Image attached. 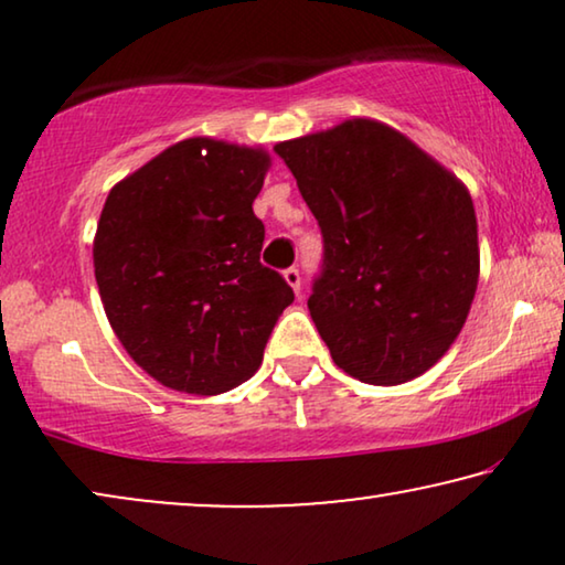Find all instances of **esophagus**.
I'll return each instance as SVG.
<instances>
[{
  "mask_svg": "<svg viewBox=\"0 0 565 565\" xmlns=\"http://www.w3.org/2000/svg\"><path fill=\"white\" fill-rule=\"evenodd\" d=\"M285 280L296 292H300V285H303V277H300V269L298 267H288L285 269Z\"/></svg>",
  "mask_w": 565,
  "mask_h": 565,
  "instance_id": "esophagus-1",
  "label": "esophagus"
}]
</instances>
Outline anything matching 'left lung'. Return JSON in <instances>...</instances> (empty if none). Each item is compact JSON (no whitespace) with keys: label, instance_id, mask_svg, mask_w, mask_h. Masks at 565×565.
Here are the masks:
<instances>
[{"label":"left lung","instance_id":"1","mask_svg":"<svg viewBox=\"0 0 565 565\" xmlns=\"http://www.w3.org/2000/svg\"><path fill=\"white\" fill-rule=\"evenodd\" d=\"M323 238L308 311L331 360L398 385L450 350L478 285L466 184L383 122L354 118L275 146Z\"/></svg>","mask_w":565,"mask_h":565}]
</instances>
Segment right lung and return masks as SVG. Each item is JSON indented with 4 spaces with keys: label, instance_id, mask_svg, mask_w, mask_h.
Listing matches in <instances>:
<instances>
[{
    "label": "right lung",
    "instance_id": "obj_1",
    "mask_svg": "<svg viewBox=\"0 0 565 565\" xmlns=\"http://www.w3.org/2000/svg\"><path fill=\"white\" fill-rule=\"evenodd\" d=\"M269 157L188 138L115 184L95 236V277L126 352L161 385L215 396L257 373L285 277L259 262L252 211Z\"/></svg>",
    "mask_w": 565,
    "mask_h": 565
}]
</instances>
